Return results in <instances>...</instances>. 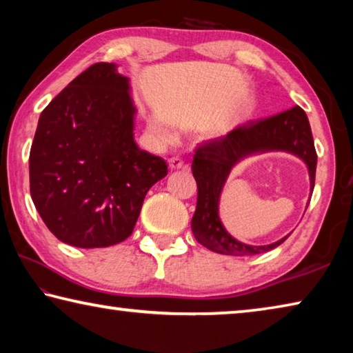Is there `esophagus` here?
I'll use <instances>...</instances> for the list:
<instances>
[{
  "label": "esophagus",
  "instance_id": "34e87169",
  "mask_svg": "<svg viewBox=\"0 0 353 353\" xmlns=\"http://www.w3.org/2000/svg\"><path fill=\"white\" fill-rule=\"evenodd\" d=\"M168 166H170V170H179V168H182V166H183V160H182L181 157H171V159L168 160Z\"/></svg>",
  "mask_w": 353,
  "mask_h": 353
}]
</instances>
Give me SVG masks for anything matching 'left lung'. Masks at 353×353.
<instances>
[{
    "label": "left lung",
    "instance_id": "1",
    "mask_svg": "<svg viewBox=\"0 0 353 353\" xmlns=\"http://www.w3.org/2000/svg\"><path fill=\"white\" fill-rule=\"evenodd\" d=\"M265 151H288L301 157L308 166L312 190L314 188L318 154L307 113L299 105L277 115L249 121L225 137L201 143L194 149L191 163L198 183V202L191 230L202 246L225 255H255L277 248L288 238L266 246H250L227 234L219 221V196L230 170L246 155Z\"/></svg>",
    "mask_w": 353,
    "mask_h": 353
}]
</instances>
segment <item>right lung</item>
Here are the masks:
<instances>
[{
    "label": "right lung",
    "mask_w": 353,
    "mask_h": 353,
    "mask_svg": "<svg viewBox=\"0 0 353 353\" xmlns=\"http://www.w3.org/2000/svg\"><path fill=\"white\" fill-rule=\"evenodd\" d=\"M128 77L99 62L41 112L29 152V188L51 234L76 248H107L132 234L145 196L168 174L134 141Z\"/></svg>",
    "instance_id": "right-lung-1"
}]
</instances>
